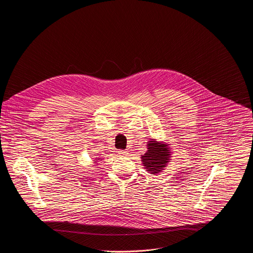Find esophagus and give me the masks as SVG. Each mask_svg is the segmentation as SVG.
Masks as SVG:
<instances>
[{
	"mask_svg": "<svg viewBox=\"0 0 253 253\" xmlns=\"http://www.w3.org/2000/svg\"><path fill=\"white\" fill-rule=\"evenodd\" d=\"M118 154H119V156H121V157H127L129 153H128L127 151H122V150H121V151L118 152Z\"/></svg>",
	"mask_w": 253,
	"mask_h": 253,
	"instance_id": "obj_1",
	"label": "esophagus"
}]
</instances>
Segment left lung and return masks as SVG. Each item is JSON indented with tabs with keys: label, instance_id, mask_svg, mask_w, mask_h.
<instances>
[{
	"label": "left lung",
	"instance_id": "8db88e82",
	"mask_svg": "<svg viewBox=\"0 0 253 253\" xmlns=\"http://www.w3.org/2000/svg\"><path fill=\"white\" fill-rule=\"evenodd\" d=\"M167 143L152 139L147 142V152L141 157L145 169L151 174H157L167 167L170 160V148Z\"/></svg>",
	"mask_w": 253,
	"mask_h": 253
}]
</instances>
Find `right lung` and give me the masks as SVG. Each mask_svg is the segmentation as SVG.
Listing matches in <instances>:
<instances>
[{"mask_svg": "<svg viewBox=\"0 0 253 253\" xmlns=\"http://www.w3.org/2000/svg\"><path fill=\"white\" fill-rule=\"evenodd\" d=\"M96 159H98V160H101V159H102V158H99V157H96ZM95 161H96V162H95V163H96V160H95Z\"/></svg>", "mask_w": 253, "mask_h": 253, "instance_id": "add662e5", "label": "right lung"}]
</instances>
